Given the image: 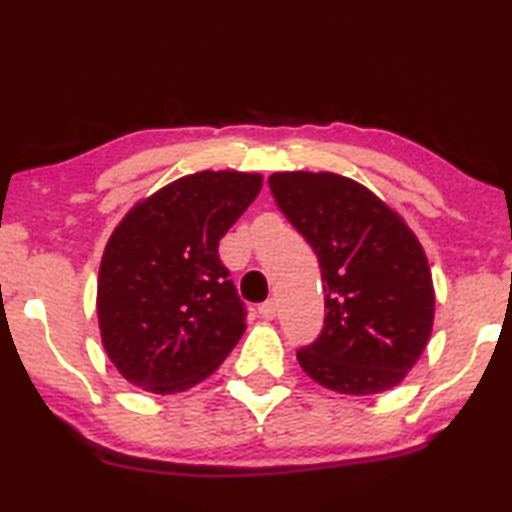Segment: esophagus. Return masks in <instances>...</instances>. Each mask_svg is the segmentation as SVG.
I'll list each match as a JSON object with an SVG mask.
<instances>
[{
  "mask_svg": "<svg viewBox=\"0 0 512 512\" xmlns=\"http://www.w3.org/2000/svg\"><path fill=\"white\" fill-rule=\"evenodd\" d=\"M257 311H259V315H262L264 320H273V318H276V301H273V299L264 301V304L259 306Z\"/></svg>",
  "mask_w": 512,
  "mask_h": 512,
  "instance_id": "esophagus-1",
  "label": "esophagus"
}]
</instances>
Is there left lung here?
<instances>
[{"label":"left lung","instance_id":"obj_1","mask_svg":"<svg viewBox=\"0 0 512 512\" xmlns=\"http://www.w3.org/2000/svg\"><path fill=\"white\" fill-rule=\"evenodd\" d=\"M269 187L325 283V327L297 352L301 369L352 397L397 387L434 327V283L413 229L369 187L331 171H280Z\"/></svg>","mask_w":512,"mask_h":512}]
</instances>
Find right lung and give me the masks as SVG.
I'll list each match as a JSON object with an SVG mask.
<instances>
[{
    "mask_svg": "<svg viewBox=\"0 0 512 512\" xmlns=\"http://www.w3.org/2000/svg\"><path fill=\"white\" fill-rule=\"evenodd\" d=\"M262 190L246 171H197L134 204L97 280L102 343L120 376L153 394L206 380L246 331L218 243Z\"/></svg>",
    "mask_w": 512,
    "mask_h": 512,
    "instance_id": "1",
    "label": "right lung"
}]
</instances>
